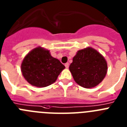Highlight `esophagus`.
<instances>
[{
    "mask_svg": "<svg viewBox=\"0 0 127 127\" xmlns=\"http://www.w3.org/2000/svg\"><path fill=\"white\" fill-rule=\"evenodd\" d=\"M65 67L67 68V69H68V68H69V63H66L65 64Z\"/></svg>",
    "mask_w": 127,
    "mask_h": 127,
    "instance_id": "esophagus-1",
    "label": "esophagus"
}]
</instances>
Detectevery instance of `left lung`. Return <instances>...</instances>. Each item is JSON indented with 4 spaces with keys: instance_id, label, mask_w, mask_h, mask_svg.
<instances>
[{
    "instance_id": "obj_1",
    "label": "left lung",
    "mask_w": 127,
    "mask_h": 127,
    "mask_svg": "<svg viewBox=\"0 0 127 127\" xmlns=\"http://www.w3.org/2000/svg\"><path fill=\"white\" fill-rule=\"evenodd\" d=\"M69 70L77 84L86 88H94L102 81L107 72V64L98 51L91 47L77 51Z\"/></svg>"
}]
</instances>
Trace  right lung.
I'll list each match as a JSON object with an SVG mask.
<instances>
[{"label":"right lung","instance_id":"obj_1","mask_svg":"<svg viewBox=\"0 0 127 127\" xmlns=\"http://www.w3.org/2000/svg\"><path fill=\"white\" fill-rule=\"evenodd\" d=\"M65 68L59 60L51 55L50 50L41 46L31 50L21 65V71L25 80L39 88L55 83Z\"/></svg>","mask_w":127,"mask_h":127}]
</instances>
